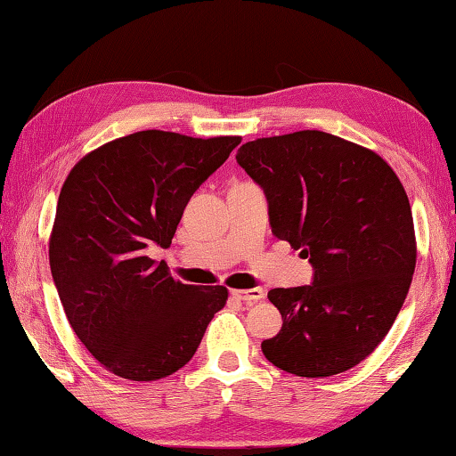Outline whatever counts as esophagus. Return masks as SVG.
Here are the masks:
<instances>
[{"instance_id":"1","label":"esophagus","mask_w":456,"mask_h":456,"mask_svg":"<svg viewBox=\"0 0 456 456\" xmlns=\"http://www.w3.org/2000/svg\"><path fill=\"white\" fill-rule=\"evenodd\" d=\"M231 296L237 297V299H241V302L251 304V302H259V299H264V297H265V291H264V288L233 289V291H231Z\"/></svg>"}]
</instances>
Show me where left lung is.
I'll return each instance as SVG.
<instances>
[{
  "mask_svg": "<svg viewBox=\"0 0 456 456\" xmlns=\"http://www.w3.org/2000/svg\"><path fill=\"white\" fill-rule=\"evenodd\" d=\"M237 163L265 192L272 233L310 259V285L275 288L280 334L261 350L304 378L360 364L395 323L416 265L412 211L395 171L344 138L299 130L257 138Z\"/></svg>",
  "mask_w": 456,
  "mask_h": 456,
  "instance_id": "8db88e82",
  "label": "left lung"
}]
</instances>
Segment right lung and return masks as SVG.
<instances>
[{
  "label": "right lung",
  "mask_w": 456,
  "mask_h": 456,
  "mask_svg": "<svg viewBox=\"0 0 456 456\" xmlns=\"http://www.w3.org/2000/svg\"><path fill=\"white\" fill-rule=\"evenodd\" d=\"M239 136L142 130L86 154L61 187L50 269L76 336L100 364L136 382L195 356L227 289L175 280L151 247H171L184 207Z\"/></svg>",
  "instance_id": "1"
}]
</instances>
